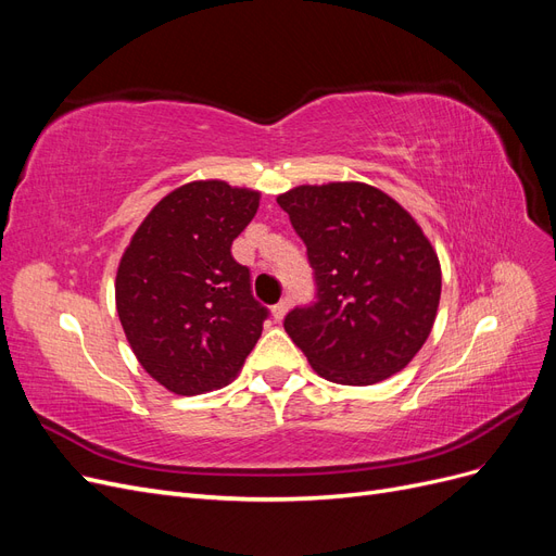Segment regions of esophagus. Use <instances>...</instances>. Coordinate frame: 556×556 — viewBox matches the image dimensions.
Returning a JSON list of instances; mask_svg holds the SVG:
<instances>
[{
    "instance_id": "34e87169",
    "label": "esophagus",
    "mask_w": 556,
    "mask_h": 556,
    "mask_svg": "<svg viewBox=\"0 0 556 556\" xmlns=\"http://www.w3.org/2000/svg\"><path fill=\"white\" fill-rule=\"evenodd\" d=\"M288 306H290L288 301L282 299V301H278V304L271 308V313H274V319H276V323H280V319L285 317V313H288Z\"/></svg>"
}]
</instances>
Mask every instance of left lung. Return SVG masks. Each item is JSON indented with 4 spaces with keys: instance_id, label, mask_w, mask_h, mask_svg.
<instances>
[{
    "instance_id": "left-lung-1",
    "label": "left lung",
    "mask_w": 556,
    "mask_h": 556,
    "mask_svg": "<svg viewBox=\"0 0 556 556\" xmlns=\"http://www.w3.org/2000/svg\"><path fill=\"white\" fill-rule=\"evenodd\" d=\"M278 204L313 266L317 301L285 331L315 374L362 387L406 368L441 301L439 255L413 215L366 182L299 185Z\"/></svg>"
}]
</instances>
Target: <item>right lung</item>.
Instances as JSON below:
<instances>
[{"label": "right lung", "mask_w": 556, "mask_h": 556, "mask_svg": "<svg viewBox=\"0 0 556 556\" xmlns=\"http://www.w3.org/2000/svg\"><path fill=\"white\" fill-rule=\"evenodd\" d=\"M260 192L194 180L166 194L134 231L115 276V306L139 364L166 390L194 396L239 376L268 311L250 292L231 243Z\"/></svg>", "instance_id": "add662e5"}]
</instances>
